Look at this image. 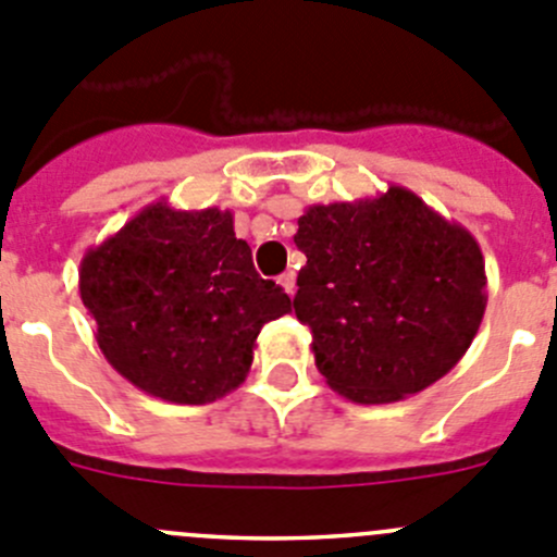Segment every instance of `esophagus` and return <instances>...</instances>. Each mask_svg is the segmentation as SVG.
Returning a JSON list of instances; mask_svg holds the SVG:
<instances>
[{
	"instance_id": "obj_1",
	"label": "esophagus",
	"mask_w": 557,
	"mask_h": 557,
	"mask_svg": "<svg viewBox=\"0 0 557 557\" xmlns=\"http://www.w3.org/2000/svg\"><path fill=\"white\" fill-rule=\"evenodd\" d=\"M280 285L285 288V294L294 296L296 294V274L294 272H285L283 277H280Z\"/></svg>"
}]
</instances>
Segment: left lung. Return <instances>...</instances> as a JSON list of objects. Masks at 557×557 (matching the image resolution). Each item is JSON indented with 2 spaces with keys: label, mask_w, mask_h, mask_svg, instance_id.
<instances>
[{
  "label": "left lung",
  "mask_w": 557,
  "mask_h": 557,
  "mask_svg": "<svg viewBox=\"0 0 557 557\" xmlns=\"http://www.w3.org/2000/svg\"><path fill=\"white\" fill-rule=\"evenodd\" d=\"M307 256L294 310L315 367L350 403H397L444 377L487 307L479 242L416 193L315 203L294 236Z\"/></svg>",
  "instance_id": "1"
}]
</instances>
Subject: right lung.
I'll use <instances>...</instances> for the list:
<instances>
[{"mask_svg":"<svg viewBox=\"0 0 557 557\" xmlns=\"http://www.w3.org/2000/svg\"><path fill=\"white\" fill-rule=\"evenodd\" d=\"M81 301L95 318L108 364L165 403L207 405L247 377L263 323L290 299L252 267L234 214L141 209L78 269Z\"/></svg>","mask_w":557,"mask_h":557,"instance_id":"1","label":"right lung"}]
</instances>
